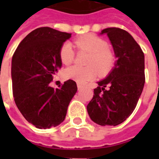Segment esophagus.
I'll return each instance as SVG.
<instances>
[{
	"label": "esophagus",
	"instance_id": "1",
	"mask_svg": "<svg viewBox=\"0 0 159 159\" xmlns=\"http://www.w3.org/2000/svg\"><path fill=\"white\" fill-rule=\"evenodd\" d=\"M83 87H84V86H83V85L80 84V83H77V88H78V90L82 89Z\"/></svg>",
	"mask_w": 159,
	"mask_h": 159
}]
</instances>
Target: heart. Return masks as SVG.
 I'll list each match as a JSON object with an SVG mask.
<instances>
[{
    "mask_svg": "<svg viewBox=\"0 0 159 159\" xmlns=\"http://www.w3.org/2000/svg\"><path fill=\"white\" fill-rule=\"evenodd\" d=\"M75 45L79 50L89 53L87 63L88 66H72L63 71V77L67 80H73L79 83L93 79L99 72L105 76L111 72L116 63V54L105 39L94 35L87 34L75 40ZM59 57L64 65L71 64L74 61V51L69 42L62 43L59 49Z\"/></svg>",
    "mask_w": 159,
    "mask_h": 159,
    "instance_id": "b5f03b06",
    "label": "heart"
}]
</instances>
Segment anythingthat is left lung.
Segmentation results:
<instances>
[{
    "mask_svg": "<svg viewBox=\"0 0 159 159\" xmlns=\"http://www.w3.org/2000/svg\"><path fill=\"white\" fill-rule=\"evenodd\" d=\"M105 33L118 60L108 77L98 82L87 109L95 123L116 126L133 113L140 97L145 82L144 54L127 31L111 27L102 31Z\"/></svg>",
    "mask_w": 159,
    "mask_h": 159,
    "instance_id": "8db88e82",
    "label": "left lung"
}]
</instances>
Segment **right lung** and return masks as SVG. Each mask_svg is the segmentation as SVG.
<instances>
[{"label": "right lung", "instance_id": "obj_1", "mask_svg": "<svg viewBox=\"0 0 159 159\" xmlns=\"http://www.w3.org/2000/svg\"><path fill=\"white\" fill-rule=\"evenodd\" d=\"M72 34L49 27L33 30L21 41L12 57V91L16 106L29 123L38 129L55 127L64 120L77 83L67 80L50 87L62 67L59 49Z\"/></svg>", "mask_w": 159, "mask_h": 159}]
</instances>
